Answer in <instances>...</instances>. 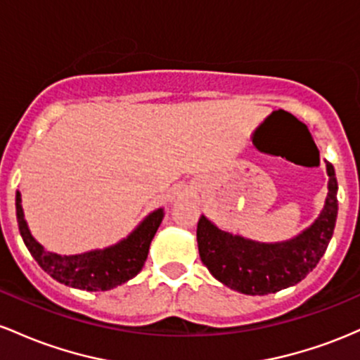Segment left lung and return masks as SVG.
<instances>
[{
	"mask_svg": "<svg viewBox=\"0 0 360 360\" xmlns=\"http://www.w3.org/2000/svg\"><path fill=\"white\" fill-rule=\"evenodd\" d=\"M328 195L320 216L297 236L281 243H260L217 228L202 214L197 245L202 264L229 289L265 296L296 285L316 267L333 236L337 221V176L326 161Z\"/></svg>",
	"mask_w": 360,
	"mask_h": 360,
	"instance_id": "1",
	"label": "left lung"
}]
</instances>
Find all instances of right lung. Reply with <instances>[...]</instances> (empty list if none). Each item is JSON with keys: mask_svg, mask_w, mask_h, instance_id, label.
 <instances>
[{"mask_svg": "<svg viewBox=\"0 0 360 360\" xmlns=\"http://www.w3.org/2000/svg\"><path fill=\"white\" fill-rule=\"evenodd\" d=\"M17 221L23 243L35 258V262L52 278L64 285L83 290H108L131 281L143 269L149 253V245L158 231L165 217L163 207L149 212L134 231L119 243L103 250L78 253V255H59L49 252L32 236L22 207V195L17 192Z\"/></svg>", "mask_w": 360, "mask_h": 360, "instance_id": "obj_1", "label": "right lung"}]
</instances>
